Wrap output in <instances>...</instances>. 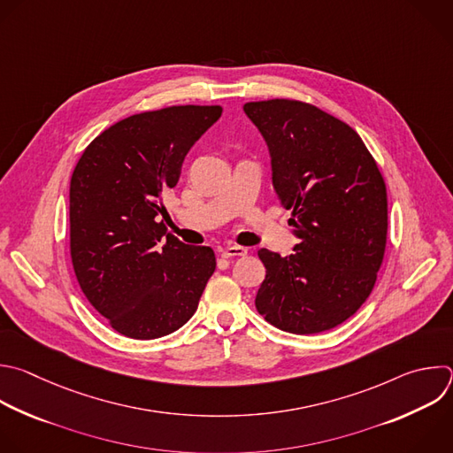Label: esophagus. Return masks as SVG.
<instances>
[{
  "label": "esophagus",
  "mask_w": 453,
  "mask_h": 453,
  "mask_svg": "<svg viewBox=\"0 0 453 453\" xmlns=\"http://www.w3.org/2000/svg\"><path fill=\"white\" fill-rule=\"evenodd\" d=\"M245 254H247V249L240 245H227L220 250L222 257H234V256H245Z\"/></svg>",
  "instance_id": "obj_1"
}]
</instances>
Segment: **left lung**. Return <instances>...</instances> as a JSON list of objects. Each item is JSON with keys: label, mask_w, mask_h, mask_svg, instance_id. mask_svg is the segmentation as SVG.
I'll list each match as a JSON object with an SVG mask.
<instances>
[{"label": "left lung", "mask_w": 453, "mask_h": 453, "mask_svg": "<svg viewBox=\"0 0 453 453\" xmlns=\"http://www.w3.org/2000/svg\"><path fill=\"white\" fill-rule=\"evenodd\" d=\"M266 142L272 185L298 238L293 254L259 249L257 313L280 331L317 334L350 319L373 289L388 233V197L361 136L291 99L243 104Z\"/></svg>", "instance_id": "8db88e82"}]
</instances>
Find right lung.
Here are the masks:
<instances>
[{
    "mask_svg": "<svg viewBox=\"0 0 453 453\" xmlns=\"http://www.w3.org/2000/svg\"><path fill=\"white\" fill-rule=\"evenodd\" d=\"M220 106H169L122 119L83 150L71 178V257L88 303L133 340L183 327L213 275L215 252L165 233L162 197ZM166 242H163V238Z\"/></svg>",
    "mask_w": 453,
    "mask_h": 453,
    "instance_id": "1",
    "label": "right lung"
}]
</instances>
